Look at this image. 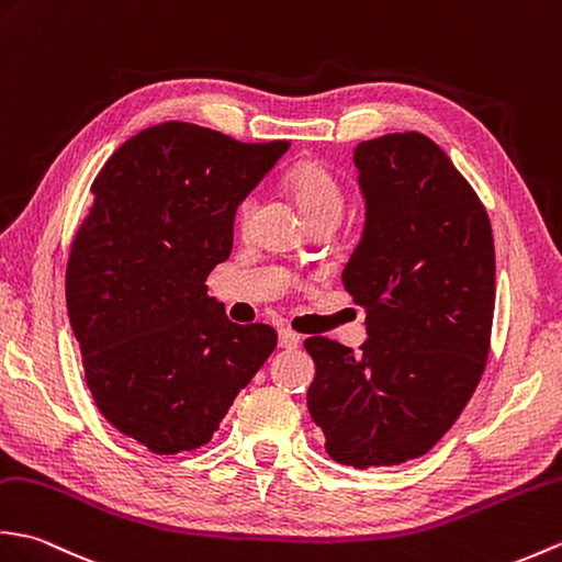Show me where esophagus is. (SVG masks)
Wrapping results in <instances>:
<instances>
[{
	"mask_svg": "<svg viewBox=\"0 0 562 562\" xmlns=\"http://www.w3.org/2000/svg\"><path fill=\"white\" fill-rule=\"evenodd\" d=\"M299 345H302V337H299L296 333L286 330V328L280 330V347H282V349H294V347H299Z\"/></svg>",
	"mask_w": 562,
	"mask_h": 562,
	"instance_id": "esophagus-1",
	"label": "esophagus"
}]
</instances>
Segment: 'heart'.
<instances>
[{
  "label": "heart",
  "instance_id": "obj_1",
  "mask_svg": "<svg viewBox=\"0 0 562 562\" xmlns=\"http://www.w3.org/2000/svg\"><path fill=\"white\" fill-rule=\"evenodd\" d=\"M296 207L302 211L308 225L318 220H340L345 211V193L340 181L328 167L318 160H304L290 169L284 179ZM254 213V199H244L237 207L239 225L246 227Z\"/></svg>",
  "mask_w": 562,
  "mask_h": 562
}]
</instances>
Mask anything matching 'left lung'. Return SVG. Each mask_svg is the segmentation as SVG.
Instances as JSON below:
<instances>
[{
  "mask_svg": "<svg viewBox=\"0 0 562 562\" xmlns=\"http://www.w3.org/2000/svg\"><path fill=\"white\" fill-rule=\"evenodd\" d=\"M367 227L342 282L367 308L361 355L308 337V412L325 450L357 469L422 458L486 369L495 306L491 220L476 191L419 132L355 150Z\"/></svg>",
  "mask_w": 562,
  "mask_h": 562,
  "instance_id": "8db88e82",
  "label": "left lung"
}]
</instances>
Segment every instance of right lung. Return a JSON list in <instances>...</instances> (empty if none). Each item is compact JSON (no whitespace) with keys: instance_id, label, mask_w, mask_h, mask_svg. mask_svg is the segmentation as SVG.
Here are the masks:
<instances>
[{"instance_id":"add662e5","label":"right lung","mask_w":562,"mask_h":562,"mask_svg":"<svg viewBox=\"0 0 562 562\" xmlns=\"http://www.w3.org/2000/svg\"><path fill=\"white\" fill-rule=\"evenodd\" d=\"M286 140L241 143L189 122L132 136L102 165L67 263V308L90 395L155 454L205 446L278 347L225 316L205 280L234 213Z\"/></svg>"}]
</instances>
